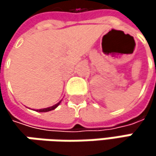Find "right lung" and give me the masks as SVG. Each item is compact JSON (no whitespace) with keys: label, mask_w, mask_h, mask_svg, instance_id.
Segmentation results:
<instances>
[{"label":"right lung","mask_w":156,"mask_h":156,"mask_svg":"<svg viewBox=\"0 0 156 156\" xmlns=\"http://www.w3.org/2000/svg\"><path fill=\"white\" fill-rule=\"evenodd\" d=\"M60 102L61 101H59L58 103H57L56 105H54V106H52V107H49V108H42V109H39V110H37V111H39V112H48V111H51V110H54V109L56 108L59 104H60Z\"/></svg>","instance_id":"obj_1"}]
</instances>
